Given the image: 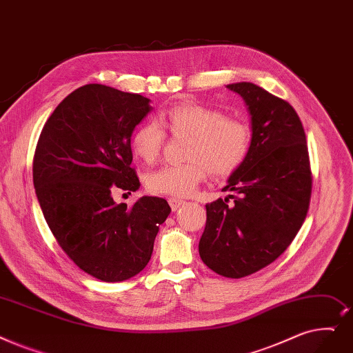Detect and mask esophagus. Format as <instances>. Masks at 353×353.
<instances>
[{
	"mask_svg": "<svg viewBox=\"0 0 353 353\" xmlns=\"http://www.w3.org/2000/svg\"><path fill=\"white\" fill-rule=\"evenodd\" d=\"M185 203H186V202L181 201V199H176V197H170V199H168V205H170V208H172L173 212L177 210L180 206H183Z\"/></svg>",
	"mask_w": 353,
	"mask_h": 353,
	"instance_id": "34e87169",
	"label": "esophagus"
}]
</instances>
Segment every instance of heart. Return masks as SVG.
<instances>
[{"instance_id": "obj_1", "label": "heart", "mask_w": 353, "mask_h": 353, "mask_svg": "<svg viewBox=\"0 0 353 353\" xmlns=\"http://www.w3.org/2000/svg\"><path fill=\"white\" fill-rule=\"evenodd\" d=\"M192 137L186 164H165L147 176L152 193L189 196L206 179L231 174L241 165L251 145V128L243 119L226 117L221 110L201 103H179L161 112L157 121L137 127L131 145L145 163H154L163 150L165 132Z\"/></svg>"}]
</instances>
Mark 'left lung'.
I'll list each match as a JSON object with an SVG mask.
<instances>
[{"label":"left lung","mask_w":353,"mask_h":353,"mask_svg":"<svg viewBox=\"0 0 353 353\" xmlns=\"http://www.w3.org/2000/svg\"><path fill=\"white\" fill-rule=\"evenodd\" d=\"M226 88L247 105L251 145L223 188L236 197L228 194L206 205L199 255L216 274L241 279L275 261L294 239L309 210L312 174L293 106L251 82Z\"/></svg>","instance_id":"1"}]
</instances>
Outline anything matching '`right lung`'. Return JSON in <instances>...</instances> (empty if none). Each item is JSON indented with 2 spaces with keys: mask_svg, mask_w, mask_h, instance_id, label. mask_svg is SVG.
I'll list each match as a JSON object with an SVG mask.
<instances>
[{
  "mask_svg": "<svg viewBox=\"0 0 353 353\" xmlns=\"http://www.w3.org/2000/svg\"><path fill=\"white\" fill-rule=\"evenodd\" d=\"M150 99L89 83L73 90L46 122L33 161L44 219L66 255L106 283L128 280L148 264L172 209L143 196L127 208L112 193L135 192L131 137L151 112Z\"/></svg>",
  "mask_w": 353,
  "mask_h": 353,
  "instance_id": "1",
  "label": "right lung"
}]
</instances>
